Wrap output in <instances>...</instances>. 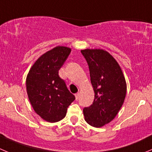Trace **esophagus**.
Listing matches in <instances>:
<instances>
[{"label":"esophagus","mask_w":152,"mask_h":152,"mask_svg":"<svg viewBox=\"0 0 152 152\" xmlns=\"http://www.w3.org/2000/svg\"><path fill=\"white\" fill-rule=\"evenodd\" d=\"M79 93H77V94H75V97H76V100H77L78 98H79Z\"/></svg>","instance_id":"34e87169"}]
</instances>
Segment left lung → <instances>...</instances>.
<instances>
[{
	"label": "left lung",
	"instance_id": "left-lung-1",
	"mask_svg": "<svg viewBox=\"0 0 152 152\" xmlns=\"http://www.w3.org/2000/svg\"><path fill=\"white\" fill-rule=\"evenodd\" d=\"M81 53L89 67L94 100L83 109L85 120L93 127L110 123L121 108L126 95V82L117 61L107 51L85 49Z\"/></svg>",
	"mask_w": 152,
	"mask_h": 152
}]
</instances>
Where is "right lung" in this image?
<instances>
[{"mask_svg":"<svg viewBox=\"0 0 152 152\" xmlns=\"http://www.w3.org/2000/svg\"><path fill=\"white\" fill-rule=\"evenodd\" d=\"M71 49L58 46L39 57L32 66L26 81L28 98L37 114L49 123L64 118L73 94L58 76V70Z\"/></svg>","mask_w":152,"mask_h":152,"instance_id":"add662e5","label":"right lung"}]
</instances>
